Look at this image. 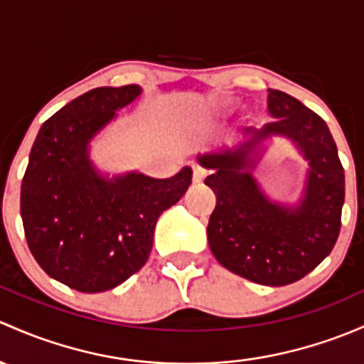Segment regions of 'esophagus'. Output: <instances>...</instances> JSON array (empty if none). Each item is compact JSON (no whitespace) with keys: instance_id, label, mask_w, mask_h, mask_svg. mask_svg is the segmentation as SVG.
Here are the masks:
<instances>
[{"instance_id":"esophagus-1","label":"esophagus","mask_w":364,"mask_h":364,"mask_svg":"<svg viewBox=\"0 0 364 364\" xmlns=\"http://www.w3.org/2000/svg\"><path fill=\"white\" fill-rule=\"evenodd\" d=\"M205 176H208V169H204V167H195L193 183H202L205 179Z\"/></svg>"}]
</instances>
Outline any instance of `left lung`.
<instances>
[{"label":"left lung","mask_w":364,"mask_h":364,"mask_svg":"<svg viewBox=\"0 0 364 364\" xmlns=\"http://www.w3.org/2000/svg\"><path fill=\"white\" fill-rule=\"evenodd\" d=\"M274 122L256 141L284 134L311 160L305 198L298 209L270 204L246 169V151L200 156L216 172L205 178L218 197L208 225L213 255L230 272L265 286H286L312 272L335 247L342 227L346 174L326 122L281 90H269ZM246 144V150L251 148Z\"/></svg>","instance_id":"8db88e82"}]
</instances>
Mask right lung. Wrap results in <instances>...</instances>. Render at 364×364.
Returning <instances> with one entry per match:
<instances>
[{"mask_svg": "<svg viewBox=\"0 0 364 364\" xmlns=\"http://www.w3.org/2000/svg\"><path fill=\"white\" fill-rule=\"evenodd\" d=\"M137 85L92 89L38 132L21 186L26 240L50 277L82 293L127 281L150 258L159 216L192 185V167L169 179L97 176L87 155L90 137L132 102Z\"/></svg>", "mask_w": 364, "mask_h": 364, "instance_id": "1", "label": "right lung"}]
</instances>
